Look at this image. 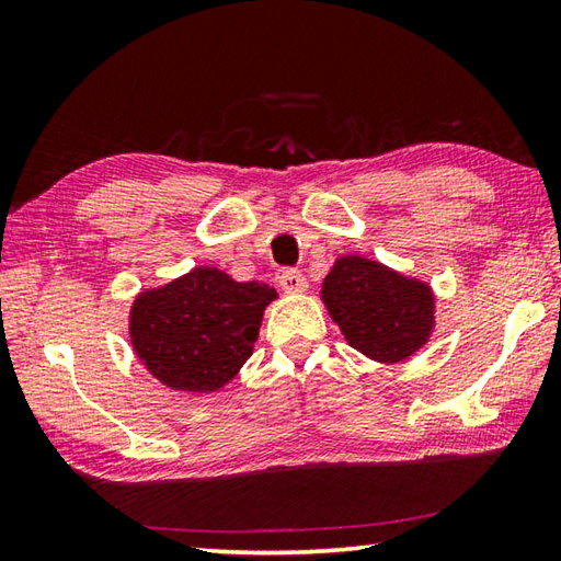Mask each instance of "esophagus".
Listing matches in <instances>:
<instances>
[{
  "mask_svg": "<svg viewBox=\"0 0 561 561\" xmlns=\"http://www.w3.org/2000/svg\"><path fill=\"white\" fill-rule=\"evenodd\" d=\"M277 279H279V287H282L284 291H289V294H301V291H306V287H308V282H306L304 274H301L299 270H291V267L282 270Z\"/></svg>",
  "mask_w": 561,
  "mask_h": 561,
  "instance_id": "34e87169",
  "label": "esophagus"
}]
</instances>
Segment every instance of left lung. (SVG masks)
I'll return each mask as SVG.
<instances>
[{"label":"left lung","mask_w":561,"mask_h":561,"mask_svg":"<svg viewBox=\"0 0 561 561\" xmlns=\"http://www.w3.org/2000/svg\"><path fill=\"white\" fill-rule=\"evenodd\" d=\"M323 301L344 340L376 362L408 359L434 328V296L424 282L359 255L335 262Z\"/></svg>","instance_id":"8db88e82"}]
</instances>
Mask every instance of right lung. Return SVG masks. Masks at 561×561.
Returning a JSON list of instances; mask_svg holds the SVG:
<instances>
[{
	"label": "right lung",
	"instance_id": "1",
	"mask_svg": "<svg viewBox=\"0 0 561 561\" xmlns=\"http://www.w3.org/2000/svg\"><path fill=\"white\" fill-rule=\"evenodd\" d=\"M267 284L236 282L217 267H195L137 296L129 340L151 376L187 392H211L238 374L260 332Z\"/></svg>",
	"mask_w": 561,
	"mask_h": 561
}]
</instances>
